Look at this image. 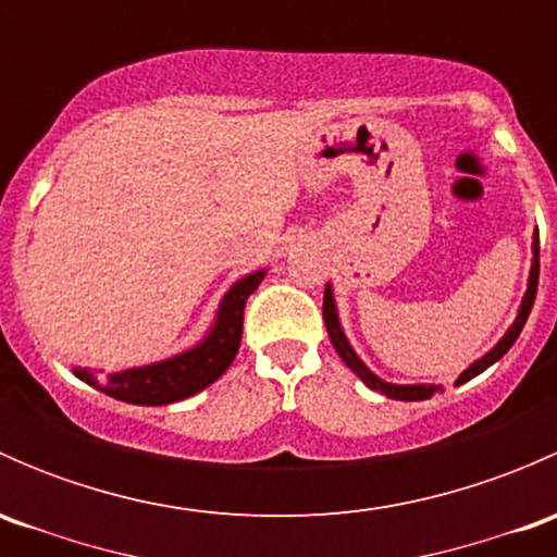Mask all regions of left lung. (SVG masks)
<instances>
[{
    "instance_id": "1",
    "label": "left lung",
    "mask_w": 557,
    "mask_h": 557,
    "mask_svg": "<svg viewBox=\"0 0 557 557\" xmlns=\"http://www.w3.org/2000/svg\"><path fill=\"white\" fill-rule=\"evenodd\" d=\"M536 285H539V232H533V261H531V277H528V288H525V296H522V305L518 310V318H515V323L509 325L507 334L498 339V345L493 347L491 352H485V356L480 358V361L471 363L469 369H466L463 374H460L458 380H455V385L460 383H469L471 377H476V374L485 372L487 367H493V363L498 361V358H504V352L509 350V347L515 345V339L520 336L522 325H525L528 314H531V307H533V299H536ZM323 320H325V331H329V339L331 345L336 347V352H339L342 361L347 363V367L352 369V372L358 374V377L363 380L372 391H380L383 396L387 398H398V401H423V398H431L434 393L442 391V385H393V383H385V380H380L377 374L372 372V369L367 367V363L361 361V358L356 356V350L350 347V342H347L345 331H342V323H339V314H336V305H334V294H331V285H325V294H323Z\"/></svg>"
}]
</instances>
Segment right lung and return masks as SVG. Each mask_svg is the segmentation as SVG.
I'll return each instance as SVG.
<instances>
[{"label": "right lung", "instance_id": "obj_1", "mask_svg": "<svg viewBox=\"0 0 557 557\" xmlns=\"http://www.w3.org/2000/svg\"><path fill=\"white\" fill-rule=\"evenodd\" d=\"M263 274H267L263 269L247 274V277L237 280L228 288L221 307H218L212 329L190 350L166 358V361L150 363V367L112 372L107 374V380L99 377L97 369L75 367L72 372L86 385H94L97 391L107 393V396L117 398V401L143 404V407H161V404L183 401V398L205 391L207 385L215 383L232 367L234 356L239 350V342H243L245 301L261 285Z\"/></svg>", "mask_w": 557, "mask_h": 557}]
</instances>
